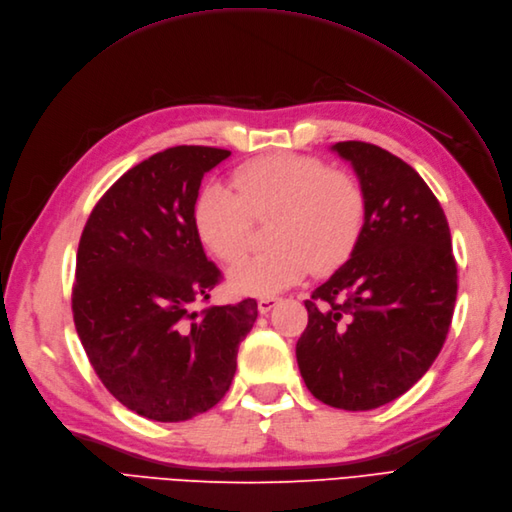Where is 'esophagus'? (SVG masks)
Wrapping results in <instances>:
<instances>
[{
  "mask_svg": "<svg viewBox=\"0 0 512 512\" xmlns=\"http://www.w3.org/2000/svg\"><path fill=\"white\" fill-rule=\"evenodd\" d=\"M277 302H279V298H275V296H264V298L258 300V311L262 315H267L271 309H275Z\"/></svg>",
  "mask_w": 512,
  "mask_h": 512,
  "instance_id": "esophagus-1",
  "label": "esophagus"
}]
</instances>
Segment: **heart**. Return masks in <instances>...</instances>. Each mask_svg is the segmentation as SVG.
Returning <instances> with one entry per match:
<instances>
[{
    "label": "heart",
    "instance_id": "obj_1",
    "mask_svg": "<svg viewBox=\"0 0 512 512\" xmlns=\"http://www.w3.org/2000/svg\"><path fill=\"white\" fill-rule=\"evenodd\" d=\"M233 190L210 182L193 203V227L212 256L239 262L250 250L254 222H269L273 250L229 271L237 294L269 296L302 281L311 269L327 273L351 258L365 229L367 199L359 182L323 161L273 153L241 163Z\"/></svg>",
    "mask_w": 512,
    "mask_h": 512
}]
</instances>
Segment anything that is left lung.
Listing matches in <instances>:
<instances>
[{
  "mask_svg": "<svg viewBox=\"0 0 512 512\" xmlns=\"http://www.w3.org/2000/svg\"><path fill=\"white\" fill-rule=\"evenodd\" d=\"M332 149L359 176L367 218L351 258L304 300L296 359L313 397L365 412L410 391L437 359L458 269L441 203L412 166L361 140Z\"/></svg>",
  "mask_w": 512,
  "mask_h": 512,
  "instance_id": "8db88e82",
  "label": "left lung"
}]
</instances>
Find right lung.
<instances>
[{
    "label": "right lung",
    "mask_w": 512,
    "mask_h": 512,
    "mask_svg": "<svg viewBox=\"0 0 512 512\" xmlns=\"http://www.w3.org/2000/svg\"><path fill=\"white\" fill-rule=\"evenodd\" d=\"M231 151L151 155L98 199L77 248L73 321L107 391L157 422L208 412L229 391L254 298L193 311L222 273L193 227L201 178Z\"/></svg>",
    "instance_id": "1"
}]
</instances>
